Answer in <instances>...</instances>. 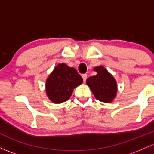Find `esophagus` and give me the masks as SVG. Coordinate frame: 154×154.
I'll list each match as a JSON object with an SVG mask.
<instances>
[{"label": "esophagus", "instance_id": "esophagus-1", "mask_svg": "<svg viewBox=\"0 0 154 154\" xmlns=\"http://www.w3.org/2000/svg\"><path fill=\"white\" fill-rule=\"evenodd\" d=\"M87 77H88V75H86V74H83V75H82V77L83 79V81H84V82H85L86 79H87Z\"/></svg>", "mask_w": 154, "mask_h": 154}]
</instances>
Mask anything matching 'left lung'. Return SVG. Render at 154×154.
Here are the masks:
<instances>
[{
    "label": "left lung",
    "instance_id": "1",
    "mask_svg": "<svg viewBox=\"0 0 154 154\" xmlns=\"http://www.w3.org/2000/svg\"><path fill=\"white\" fill-rule=\"evenodd\" d=\"M97 75L90 77L86 83L94 94L95 98L105 103H110L117 92L116 82L113 76L102 66L95 67Z\"/></svg>",
    "mask_w": 154,
    "mask_h": 154
}]
</instances>
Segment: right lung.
Segmentation results:
<instances>
[{
	"label": "right lung",
	"instance_id": "1",
	"mask_svg": "<svg viewBox=\"0 0 154 154\" xmlns=\"http://www.w3.org/2000/svg\"><path fill=\"white\" fill-rule=\"evenodd\" d=\"M82 82V78L75 68L60 63L48 77L47 95L55 103H63L70 98L74 88Z\"/></svg>",
	"mask_w": 154,
	"mask_h": 154
}]
</instances>
